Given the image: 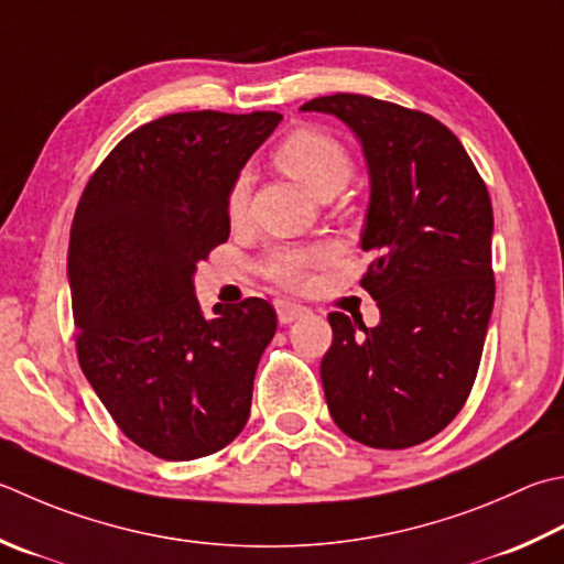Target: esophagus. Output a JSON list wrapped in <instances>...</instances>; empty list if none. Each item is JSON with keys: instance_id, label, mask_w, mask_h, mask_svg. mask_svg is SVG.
I'll use <instances>...</instances> for the list:
<instances>
[{"instance_id": "esophagus-1", "label": "esophagus", "mask_w": 564, "mask_h": 564, "mask_svg": "<svg viewBox=\"0 0 564 564\" xmlns=\"http://www.w3.org/2000/svg\"><path fill=\"white\" fill-rule=\"evenodd\" d=\"M305 313H307L305 307L297 305V303H285V301L275 303V315H279V323H281V325H291L293 319L303 317Z\"/></svg>"}]
</instances>
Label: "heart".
I'll use <instances>...</instances> for the list:
<instances>
[{"label": "heart", "instance_id": "obj_1", "mask_svg": "<svg viewBox=\"0 0 564 564\" xmlns=\"http://www.w3.org/2000/svg\"><path fill=\"white\" fill-rule=\"evenodd\" d=\"M275 163L307 191L323 197L345 187L355 173L349 151L333 137L315 129H297L285 137L275 149ZM249 197V173H239L227 193V213L239 217L247 207ZM329 259L327 247H303L281 249L263 263V273L289 289H297L307 279V271Z\"/></svg>", "mask_w": 564, "mask_h": 564}]
</instances>
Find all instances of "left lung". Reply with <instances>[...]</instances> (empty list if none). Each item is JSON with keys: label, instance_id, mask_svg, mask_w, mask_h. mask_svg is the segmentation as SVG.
I'll list each match as a JSON object with an SVG mask.
<instances>
[{"label": "left lung", "instance_id": "obj_1", "mask_svg": "<svg viewBox=\"0 0 564 564\" xmlns=\"http://www.w3.org/2000/svg\"><path fill=\"white\" fill-rule=\"evenodd\" d=\"M301 112L347 124L369 171L359 247L377 261L361 285L381 323L329 313L333 347L319 364L329 415L361 445H421L449 425L477 379L494 311L487 185L430 115L349 93Z\"/></svg>", "mask_w": 564, "mask_h": 564}]
</instances>
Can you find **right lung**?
<instances>
[{
  "label": "right lung",
  "mask_w": 564,
  "mask_h": 564,
  "mask_svg": "<svg viewBox=\"0 0 564 564\" xmlns=\"http://www.w3.org/2000/svg\"><path fill=\"white\" fill-rule=\"evenodd\" d=\"M279 112H181L131 131L75 209L68 283L77 359L131 443L163 459L227 447L249 421L275 335L261 297L200 311L195 271L229 237L227 193Z\"/></svg>",
  "instance_id": "obj_1"
}]
</instances>
